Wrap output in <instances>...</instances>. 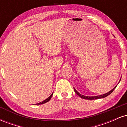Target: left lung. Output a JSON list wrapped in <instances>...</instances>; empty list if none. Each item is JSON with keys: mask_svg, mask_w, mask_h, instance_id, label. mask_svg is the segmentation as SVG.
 I'll use <instances>...</instances> for the list:
<instances>
[{"mask_svg": "<svg viewBox=\"0 0 127 127\" xmlns=\"http://www.w3.org/2000/svg\"><path fill=\"white\" fill-rule=\"evenodd\" d=\"M120 81H121V79H120ZM119 82H120V81H119ZM116 86H117V85H116ZM116 86H115V87H114V88H113V89H112V90H110V91H109L108 93H106V94H102V95H98V96H94V97H88V96L83 95H82V94H80V93H79V92L77 91H76V89H75V88H74V90H75V93H76V94H78V95L79 96V97H81V98L85 99V100H95V99H99V98H105V97H107V96H108V95H109V94H111V93H112V92H113V90H115V88H116Z\"/></svg>", "mask_w": 127, "mask_h": 127, "instance_id": "1", "label": "left lung"}]
</instances>
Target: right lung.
<instances>
[{
    "label": "right lung",
    "mask_w": 127,
    "mask_h": 127,
    "mask_svg": "<svg viewBox=\"0 0 127 127\" xmlns=\"http://www.w3.org/2000/svg\"><path fill=\"white\" fill-rule=\"evenodd\" d=\"M52 94H53V93H52V94H51V95L50 96H49V97H48V98H46V100H44V101H43L40 102V103H37V104H36V105H38V104H44V103H47L48 101H49V100H51V97H52Z\"/></svg>",
    "instance_id": "right-lung-1"
}]
</instances>
